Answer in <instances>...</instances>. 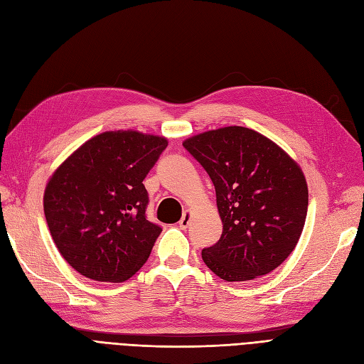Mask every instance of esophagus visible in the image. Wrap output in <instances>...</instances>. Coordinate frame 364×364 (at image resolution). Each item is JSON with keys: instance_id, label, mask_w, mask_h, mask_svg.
I'll return each mask as SVG.
<instances>
[{"instance_id": "34e87169", "label": "esophagus", "mask_w": 364, "mask_h": 364, "mask_svg": "<svg viewBox=\"0 0 364 364\" xmlns=\"http://www.w3.org/2000/svg\"><path fill=\"white\" fill-rule=\"evenodd\" d=\"M191 211H188V209H186V211L183 213V215H182V218L179 220V228L181 229H186L188 228V225H190V222H191Z\"/></svg>"}]
</instances>
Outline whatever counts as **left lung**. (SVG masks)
Segmentation results:
<instances>
[{
  "label": "left lung",
  "instance_id": "8db88e82",
  "mask_svg": "<svg viewBox=\"0 0 364 364\" xmlns=\"http://www.w3.org/2000/svg\"><path fill=\"white\" fill-rule=\"evenodd\" d=\"M182 144L211 178L223 223L220 240L202 250L206 266L228 282L255 279L281 266L306 218L301 165L277 142L241 126L208 130Z\"/></svg>",
  "mask_w": 364,
  "mask_h": 364
}]
</instances>
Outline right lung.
<instances>
[{
	"mask_svg": "<svg viewBox=\"0 0 364 364\" xmlns=\"http://www.w3.org/2000/svg\"><path fill=\"white\" fill-rule=\"evenodd\" d=\"M168 139L107 130L87 139L53 171L43 213L63 259L83 277L123 282L144 266L161 234L146 218L142 181Z\"/></svg>",
	"mask_w": 364,
	"mask_h": 364,
	"instance_id": "1",
	"label": "right lung"
}]
</instances>
